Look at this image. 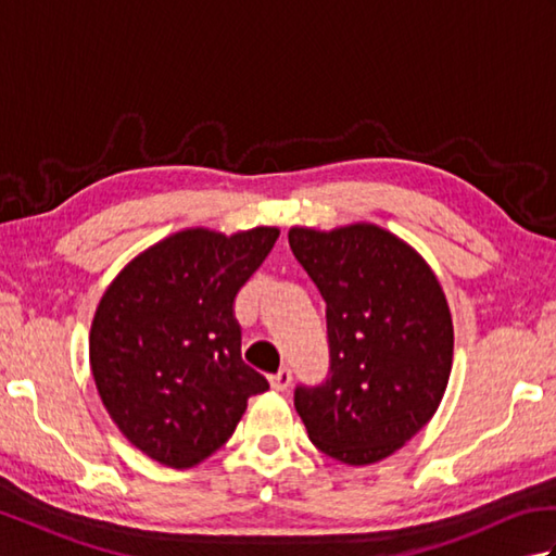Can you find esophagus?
I'll return each mask as SVG.
<instances>
[{
  "label": "esophagus",
  "instance_id": "34e87169",
  "mask_svg": "<svg viewBox=\"0 0 556 556\" xmlns=\"http://www.w3.org/2000/svg\"><path fill=\"white\" fill-rule=\"evenodd\" d=\"M269 384H271V389H277V392H285V389L291 384V370L281 368L279 372L269 375Z\"/></svg>",
  "mask_w": 556,
  "mask_h": 556
}]
</instances>
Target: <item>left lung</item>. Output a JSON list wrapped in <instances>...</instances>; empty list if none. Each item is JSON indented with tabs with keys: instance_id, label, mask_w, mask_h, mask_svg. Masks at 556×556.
Here are the masks:
<instances>
[{
	"instance_id": "left-lung-1",
	"label": "left lung",
	"mask_w": 556,
	"mask_h": 556,
	"mask_svg": "<svg viewBox=\"0 0 556 556\" xmlns=\"http://www.w3.org/2000/svg\"><path fill=\"white\" fill-rule=\"evenodd\" d=\"M289 245L327 303L329 375L293 406L323 454L349 466L392 456L434 416L454 325L430 265L375 224L293 227Z\"/></svg>"
}]
</instances>
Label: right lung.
Segmentation results:
<instances>
[{"instance_id":"add662e5","label":"right lung","mask_w":556,"mask_h":556,"mask_svg":"<svg viewBox=\"0 0 556 556\" xmlns=\"http://www.w3.org/2000/svg\"><path fill=\"white\" fill-rule=\"evenodd\" d=\"M279 239L186 229L128 263L98 305L90 370L116 428L169 468H191L233 434L269 384L241 358L233 299Z\"/></svg>"}]
</instances>
